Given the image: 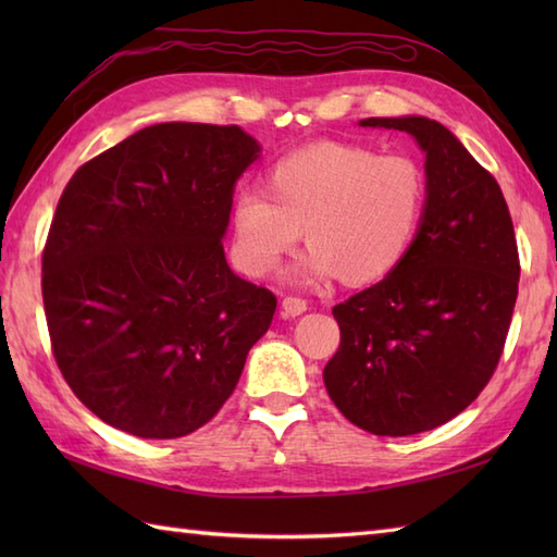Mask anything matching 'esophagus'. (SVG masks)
<instances>
[{"instance_id": "1", "label": "esophagus", "mask_w": 557, "mask_h": 557, "mask_svg": "<svg viewBox=\"0 0 557 557\" xmlns=\"http://www.w3.org/2000/svg\"><path fill=\"white\" fill-rule=\"evenodd\" d=\"M306 309H309V304H306L301 297H285V299H282V318L301 315Z\"/></svg>"}]
</instances>
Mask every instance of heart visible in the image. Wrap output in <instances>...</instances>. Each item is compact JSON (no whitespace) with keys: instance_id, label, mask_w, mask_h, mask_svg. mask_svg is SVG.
<instances>
[{"instance_id":"obj_1","label":"heart","mask_w":557,"mask_h":557,"mask_svg":"<svg viewBox=\"0 0 557 557\" xmlns=\"http://www.w3.org/2000/svg\"><path fill=\"white\" fill-rule=\"evenodd\" d=\"M429 203L419 160L345 140H318L275 160L263 188L232 203L234 258L244 272H275L306 234L309 251L294 275L375 285L411 251ZM305 232L301 233L300 230Z\"/></svg>"}]
</instances>
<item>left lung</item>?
I'll list each match as a JSON object with an SVG mask.
<instances>
[{"label": "left lung", "instance_id": "obj_1", "mask_svg": "<svg viewBox=\"0 0 557 557\" xmlns=\"http://www.w3.org/2000/svg\"><path fill=\"white\" fill-rule=\"evenodd\" d=\"M425 152L429 203L393 275L333 309L339 349L323 381L373 435H413L455 419L488 385L510 330L519 253L498 182L453 132L425 116H371Z\"/></svg>", "mask_w": 557, "mask_h": 557}]
</instances>
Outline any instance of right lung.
Returning <instances> with one entry per match:
<instances>
[{"mask_svg": "<svg viewBox=\"0 0 557 557\" xmlns=\"http://www.w3.org/2000/svg\"><path fill=\"white\" fill-rule=\"evenodd\" d=\"M260 152L239 126H146L71 176L42 251L64 381L138 437H182L234 393L277 299L224 258L236 180Z\"/></svg>", "mask_w": 557, "mask_h": 557, "instance_id": "1", "label": "right lung"}]
</instances>
